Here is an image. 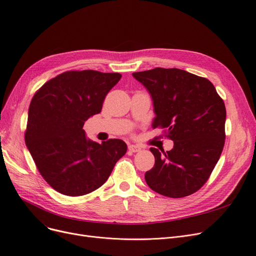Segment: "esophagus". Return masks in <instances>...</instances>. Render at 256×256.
Wrapping results in <instances>:
<instances>
[{"instance_id": "1", "label": "esophagus", "mask_w": 256, "mask_h": 256, "mask_svg": "<svg viewBox=\"0 0 256 256\" xmlns=\"http://www.w3.org/2000/svg\"><path fill=\"white\" fill-rule=\"evenodd\" d=\"M128 150L132 152H141V147L138 145H134V144H130L128 145Z\"/></svg>"}]
</instances>
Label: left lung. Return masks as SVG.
I'll return each mask as SVG.
<instances>
[{
	"label": "left lung",
	"mask_w": 256,
	"mask_h": 256,
	"mask_svg": "<svg viewBox=\"0 0 256 256\" xmlns=\"http://www.w3.org/2000/svg\"><path fill=\"white\" fill-rule=\"evenodd\" d=\"M150 94L152 128H167L173 148H150L156 163L145 173L152 190L171 198L189 196L202 186L218 163L225 140L226 109L208 78L178 68L134 72Z\"/></svg>",
	"instance_id": "obj_1"
}]
</instances>
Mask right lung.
<instances>
[{"label":"right lung","mask_w":256,"mask_h":256,"mask_svg":"<svg viewBox=\"0 0 256 256\" xmlns=\"http://www.w3.org/2000/svg\"><path fill=\"white\" fill-rule=\"evenodd\" d=\"M120 78L117 72H66L33 96L26 145L40 174L59 193L82 196L98 189L126 154L122 140L98 143L83 130L85 121L102 111L106 96Z\"/></svg>","instance_id":"add662e5"}]
</instances>
